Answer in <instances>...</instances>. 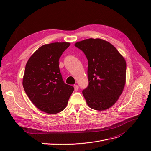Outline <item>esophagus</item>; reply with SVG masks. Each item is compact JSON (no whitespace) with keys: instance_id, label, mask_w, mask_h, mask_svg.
<instances>
[{"instance_id":"obj_1","label":"esophagus","mask_w":151,"mask_h":151,"mask_svg":"<svg viewBox=\"0 0 151 151\" xmlns=\"http://www.w3.org/2000/svg\"><path fill=\"white\" fill-rule=\"evenodd\" d=\"M74 87V90H75L76 91H78V89H79V86H77V85H75Z\"/></svg>"}]
</instances>
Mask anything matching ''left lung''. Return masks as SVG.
<instances>
[{"label": "left lung", "instance_id": "obj_1", "mask_svg": "<svg viewBox=\"0 0 151 151\" xmlns=\"http://www.w3.org/2000/svg\"><path fill=\"white\" fill-rule=\"evenodd\" d=\"M88 60L89 85L83 94L88 106L103 111L113 106L126 83V61L116 48L106 40L86 39L75 43Z\"/></svg>", "mask_w": 151, "mask_h": 151}]
</instances>
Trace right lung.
Instances as JSON below:
<instances>
[{
  "label": "right lung",
  "instance_id": "obj_1",
  "mask_svg": "<svg viewBox=\"0 0 151 151\" xmlns=\"http://www.w3.org/2000/svg\"><path fill=\"white\" fill-rule=\"evenodd\" d=\"M68 42L45 44L32 55L26 63L22 86L26 94L36 108L48 114L64 109L74 91L64 83L58 60L70 46Z\"/></svg>",
  "mask_w": 151,
  "mask_h": 151
}]
</instances>
